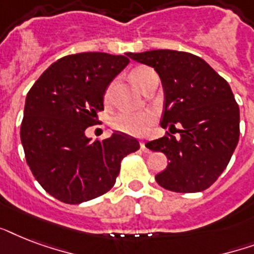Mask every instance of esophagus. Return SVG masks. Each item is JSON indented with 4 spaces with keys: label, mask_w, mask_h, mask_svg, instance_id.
Listing matches in <instances>:
<instances>
[{
    "label": "esophagus",
    "mask_w": 254,
    "mask_h": 254,
    "mask_svg": "<svg viewBox=\"0 0 254 254\" xmlns=\"http://www.w3.org/2000/svg\"><path fill=\"white\" fill-rule=\"evenodd\" d=\"M139 147H141V150H142L143 153H150V150L147 149L146 145H145V142H141V143H139Z\"/></svg>",
    "instance_id": "esophagus-1"
}]
</instances>
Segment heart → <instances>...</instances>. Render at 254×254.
I'll list each match as a JSON object with an SVG mask.
<instances>
[{
  "label": "heart",
  "mask_w": 254,
  "mask_h": 254,
  "mask_svg": "<svg viewBox=\"0 0 254 254\" xmlns=\"http://www.w3.org/2000/svg\"><path fill=\"white\" fill-rule=\"evenodd\" d=\"M151 69L147 67H138L131 71L130 79L137 87L142 91L143 85L146 83L147 73ZM109 92L105 93V99H108ZM154 123V115L149 111L138 112V113H127V112H121L112 119L111 124L113 129L119 131H123L125 134L137 135L142 137L146 135L151 129V125Z\"/></svg>",
  "instance_id": "1"
}]
</instances>
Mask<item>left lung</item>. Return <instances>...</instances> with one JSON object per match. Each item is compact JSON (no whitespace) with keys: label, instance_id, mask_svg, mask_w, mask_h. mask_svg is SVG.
<instances>
[{"label":"left lung","instance_id":"obj_1","mask_svg":"<svg viewBox=\"0 0 254 254\" xmlns=\"http://www.w3.org/2000/svg\"><path fill=\"white\" fill-rule=\"evenodd\" d=\"M157 71L165 92L161 127L178 129L146 143L170 163L155 181L174 192H200L220 177L240 137V111L229 84L201 58L174 50L127 53Z\"/></svg>","mask_w":254,"mask_h":254}]
</instances>
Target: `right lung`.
Instances as JSON below:
<instances>
[{
    "label": "right lung",
    "instance_id": "add662e5",
    "mask_svg": "<svg viewBox=\"0 0 254 254\" xmlns=\"http://www.w3.org/2000/svg\"><path fill=\"white\" fill-rule=\"evenodd\" d=\"M129 64L124 55L81 53L50 65L26 96L21 141L39 185L58 200L79 204L115 186L121 161L138 141L115 131L91 142L85 130L104 111V93Z\"/></svg>",
    "mask_w": 254,
    "mask_h": 254
}]
</instances>
